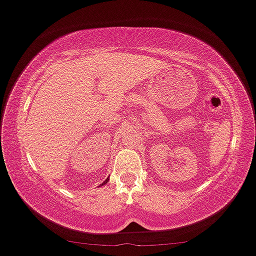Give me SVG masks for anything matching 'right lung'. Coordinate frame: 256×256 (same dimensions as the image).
<instances>
[{"label":"right lung","instance_id":"add662e5","mask_svg":"<svg viewBox=\"0 0 256 256\" xmlns=\"http://www.w3.org/2000/svg\"><path fill=\"white\" fill-rule=\"evenodd\" d=\"M107 182H108V178H107V180H105V182H104L102 184H100V186H104V184H106Z\"/></svg>","mask_w":256,"mask_h":256}]
</instances>
